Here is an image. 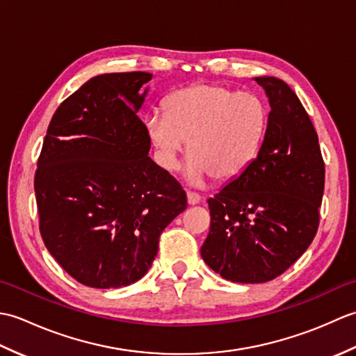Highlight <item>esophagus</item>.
Masks as SVG:
<instances>
[{
	"mask_svg": "<svg viewBox=\"0 0 356 356\" xmlns=\"http://www.w3.org/2000/svg\"><path fill=\"white\" fill-rule=\"evenodd\" d=\"M186 200H188V205H197V203L200 202V195L195 194V193L188 191L186 193Z\"/></svg>",
	"mask_w": 356,
	"mask_h": 356,
	"instance_id": "esophagus-1",
	"label": "esophagus"
}]
</instances>
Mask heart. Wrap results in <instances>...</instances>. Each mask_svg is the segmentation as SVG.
I'll list each match as a JSON object with an SVG mask.
<instances>
[{
	"label": "heart",
	"mask_w": 356,
	"mask_h": 356,
	"mask_svg": "<svg viewBox=\"0 0 356 356\" xmlns=\"http://www.w3.org/2000/svg\"><path fill=\"white\" fill-rule=\"evenodd\" d=\"M269 113L259 95L218 84H195L174 92L165 102V116H149L147 133L166 170L179 166L188 142V177L231 180L259 154Z\"/></svg>",
	"instance_id": "1"
}]
</instances>
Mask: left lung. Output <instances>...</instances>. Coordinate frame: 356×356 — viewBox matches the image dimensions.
<instances>
[{"label":"left lung","instance_id":"left-lung-1","mask_svg":"<svg viewBox=\"0 0 356 356\" xmlns=\"http://www.w3.org/2000/svg\"><path fill=\"white\" fill-rule=\"evenodd\" d=\"M270 105L252 163L208 200L202 259L234 283H264L292 266L318 229L324 162L318 134L284 81L254 78Z\"/></svg>","mask_w":356,"mask_h":356}]
</instances>
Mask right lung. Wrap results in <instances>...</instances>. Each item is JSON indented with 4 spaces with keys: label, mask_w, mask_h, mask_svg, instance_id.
<instances>
[{
    "label": "right lung",
    "mask_w": 356,
    "mask_h": 356,
    "mask_svg": "<svg viewBox=\"0 0 356 356\" xmlns=\"http://www.w3.org/2000/svg\"><path fill=\"white\" fill-rule=\"evenodd\" d=\"M153 74H99L53 115L35 174L45 248L76 282L110 289L138 282L186 194L156 165L138 118ZM144 93H141V90Z\"/></svg>",
    "instance_id": "1"
}]
</instances>
